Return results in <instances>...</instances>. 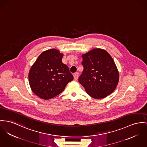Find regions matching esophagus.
I'll return each instance as SVG.
<instances>
[{
    "label": "esophagus",
    "instance_id": "esophagus-1",
    "mask_svg": "<svg viewBox=\"0 0 147 147\" xmlns=\"http://www.w3.org/2000/svg\"><path fill=\"white\" fill-rule=\"evenodd\" d=\"M78 76H79V73L78 72H76L74 74V79L75 80H77L78 79Z\"/></svg>",
    "mask_w": 147,
    "mask_h": 147
}]
</instances>
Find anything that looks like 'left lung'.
I'll use <instances>...</instances> for the list:
<instances>
[{
    "mask_svg": "<svg viewBox=\"0 0 147 147\" xmlns=\"http://www.w3.org/2000/svg\"><path fill=\"white\" fill-rule=\"evenodd\" d=\"M83 71L79 82L96 99L107 97L116 88L119 73L113 59L105 50L94 49L82 55Z\"/></svg>",
    "mask_w": 147,
    "mask_h": 147,
    "instance_id": "1",
    "label": "left lung"
}]
</instances>
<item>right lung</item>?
<instances>
[{
	"instance_id": "right-lung-1",
	"label": "right lung",
	"mask_w": 147,
	"mask_h": 147,
	"mask_svg": "<svg viewBox=\"0 0 147 147\" xmlns=\"http://www.w3.org/2000/svg\"><path fill=\"white\" fill-rule=\"evenodd\" d=\"M63 54L57 50L44 51L30 69L28 80L35 94L44 100L56 97L73 79L68 66L62 63Z\"/></svg>"
}]
</instances>
